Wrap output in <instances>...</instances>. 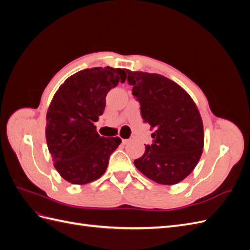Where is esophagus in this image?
<instances>
[{
  "label": "esophagus",
  "instance_id": "esophagus-1",
  "mask_svg": "<svg viewBox=\"0 0 250 250\" xmlns=\"http://www.w3.org/2000/svg\"><path fill=\"white\" fill-rule=\"evenodd\" d=\"M128 142H129V140H125V139L122 140V144H124V145H126V144H127Z\"/></svg>",
  "mask_w": 250,
  "mask_h": 250
}]
</instances>
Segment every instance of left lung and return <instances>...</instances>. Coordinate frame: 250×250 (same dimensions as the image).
Here are the masks:
<instances>
[{
	"label": "left lung",
	"mask_w": 250,
	"mask_h": 250,
	"mask_svg": "<svg viewBox=\"0 0 250 250\" xmlns=\"http://www.w3.org/2000/svg\"><path fill=\"white\" fill-rule=\"evenodd\" d=\"M144 122L153 129V143L134 161L144 175L161 185L184 180L198 164L204 145L203 124L191 96L160 74L126 70Z\"/></svg>",
	"instance_id": "8db88e82"
}]
</instances>
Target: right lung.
Wrapping results in <instances>:
<instances>
[{
    "label": "right lung",
    "mask_w": 250,
    "mask_h": 250,
    "mask_svg": "<svg viewBox=\"0 0 250 250\" xmlns=\"http://www.w3.org/2000/svg\"><path fill=\"white\" fill-rule=\"evenodd\" d=\"M126 73L110 66L92 67L67 78L47 111L46 140L54 167L73 185H86L106 171L120 138H103L95 122L105 109L107 93L125 82Z\"/></svg>",
    "instance_id": "1"
}]
</instances>
